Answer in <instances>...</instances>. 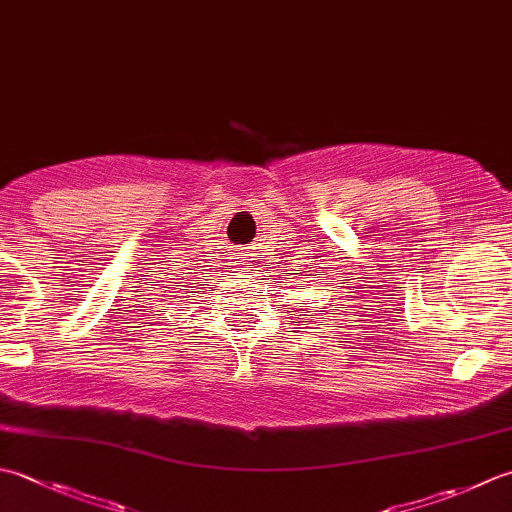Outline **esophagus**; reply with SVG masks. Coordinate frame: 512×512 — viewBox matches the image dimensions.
<instances>
[{
    "label": "esophagus",
    "mask_w": 512,
    "mask_h": 512,
    "mask_svg": "<svg viewBox=\"0 0 512 512\" xmlns=\"http://www.w3.org/2000/svg\"><path fill=\"white\" fill-rule=\"evenodd\" d=\"M237 259H239V264H248V253L244 248L237 253Z\"/></svg>",
    "instance_id": "obj_1"
}]
</instances>
